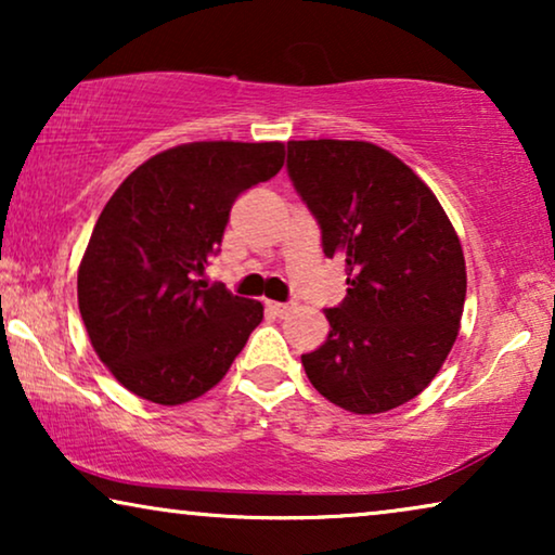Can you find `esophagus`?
Returning a JSON list of instances; mask_svg holds the SVG:
<instances>
[{"instance_id": "1", "label": "esophagus", "mask_w": 555, "mask_h": 555, "mask_svg": "<svg viewBox=\"0 0 555 555\" xmlns=\"http://www.w3.org/2000/svg\"><path fill=\"white\" fill-rule=\"evenodd\" d=\"M268 310H270L272 315L285 318L287 313H291V306H287V302H272V300H268Z\"/></svg>"}]
</instances>
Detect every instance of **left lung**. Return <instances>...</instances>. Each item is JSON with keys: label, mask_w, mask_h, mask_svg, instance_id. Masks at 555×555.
I'll return each mask as SVG.
<instances>
[{"label": "left lung", "mask_w": 555, "mask_h": 555, "mask_svg": "<svg viewBox=\"0 0 555 555\" xmlns=\"http://www.w3.org/2000/svg\"><path fill=\"white\" fill-rule=\"evenodd\" d=\"M287 171L344 257L348 295L302 369L331 404L382 414L431 384L460 333L465 255L435 192L369 141H287Z\"/></svg>", "instance_id": "8db88e82"}]
</instances>
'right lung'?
Segmentation results:
<instances>
[{
    "mask_svg": "<svg viewBox=\"0 0 555 555\" xmlns=\"http://www.w3.org/2000/svg\"><path fill=\"white\" fill-rule=\"evenodd\" d=\"M285 143L194 141L126 177L78 268L88 338L113 376L154 404H186L222 382L262 302L199 275L245 189L283 169Z\"/></svg>",
    "mask_w": 555,
    "mask_h": 555,
    "instance_id": "add662e5",
    "label": "right lung"
}]
</instances>
